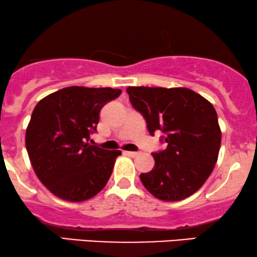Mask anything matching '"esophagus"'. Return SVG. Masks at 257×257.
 <instances>
[{
	"mask_svg": "<svg viewBox=\"0 0 257 257\" xmlns=\"http://www.w3.org/2000/svg\"><path fill=\"white\" fill-rule=\"evenodd\" d=\"M125 154V156H129V157H137L138 156V152H131V151H124V152H123Z\"/></svg>",
	"mask_w": 257,
	"mask_h": 257,
	"instance_id": "esophagus-1",
	"label": "esophagus"
}]
</instances>
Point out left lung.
I'll list each match as a JSON object with an SVG mask.
<instances>
[{
	"label": "left lung",
	"instance_id": "8db88e82",
	"mask_svg": "<svg viewBox=\"0 0 257 257\" xmlns=\"http://www.w3.org/2000/svg\"><path fill=\"white\" fill-rule=\"evenodd\" d=\"M135 110L146 119L151 135L162 131L168 147L153 153L154 168L140 179L163 201L193 195L212 174L220 150L221 132L213 105L189 88L128 87Z\"/></svg>",
	"mask_w": 257,
	"mask_h": 257
}]
</instances>
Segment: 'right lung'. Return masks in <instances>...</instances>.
<instances>
[{"instance_id":"right-lung-1","label":"right lung","mask_w":257,"mask_h":257,"mask_svg":"<svg viewBox=\"0 0 257 257\" xmlns=\"http://www.w3.org/2000/svg\"><path fill=\"white\" fill-rule=\"evenodd\" d=\"M120 92L72 86L36 105L26 129V150L37 177L55 196L80 202L106 185L122 152L88 141L97 131L100 110Z\"/></svg>"}]
</instances>
